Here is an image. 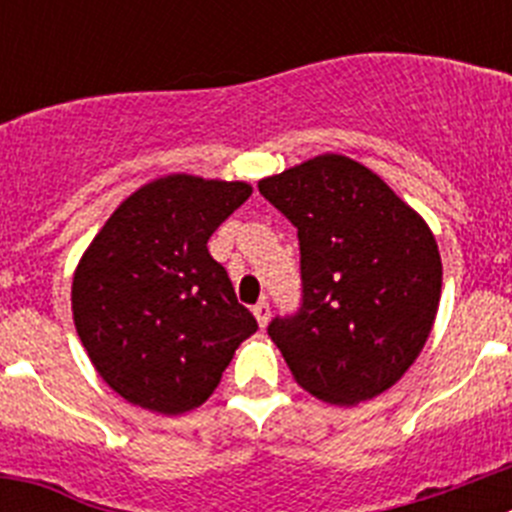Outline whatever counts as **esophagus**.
I'll return each mask as SVG.
<instances>
[{
	"label": "esophagus",
	"mask_w": 512,
	"mask_h": 512,
	"mask_svg": "<svg viewBox=\"0 0 512 512\" xmlns=\"http://www.w3.org/2000/svg\"><path fill=\"white\" fill-rule=\"evenodd\" d=\"M253 315H256V320H259V325H261V328H264V325L269 323V315H271L269 302H266V300L256 302V305H253Z\"/></svg>",
	"instance_id": "obj_1"
}]
</instances>
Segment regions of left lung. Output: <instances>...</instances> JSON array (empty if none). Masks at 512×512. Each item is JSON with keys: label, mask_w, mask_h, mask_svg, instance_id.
Returning <instances> with one entry per match:
<instances>
[{"label": "left lung", "mask_w": 512, "mask_h": 512, "mask_svg": "<svg viewBox=\"0 0 512 512\" xmlns=\"http://www.w3.org/2000/svg\"><path fill=\"white\" fill-rule=\"evenodd\" d=\"M259 192L300 238L302 302L266 328L292 377L330 405L390 390L436 320L443 271L431 228L338 153L261 179Z\"/></svg>", "instance_id": "1"}]
</instances>
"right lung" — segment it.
Returning a JSON list of instances; mask_svg holds the SVG:
<instances>
[{
	"label": "right lung",
	"instance_id": "1",
	"mask_svg": "<svg viewBox=\"0 0 512 512\" xmlns=\"http://www.w3.org/2000/svg\"><path fill=\"white\" fill-rule=\"evenodd\" d=\"M248 197L246 182L169 174L130 194L81 256L76 333L99 377L138 408H200L235 348L259 330L207 251Z\"/></svg>",
	"mask_w": 512,
	"mask_h": 512
}]
</instances>
